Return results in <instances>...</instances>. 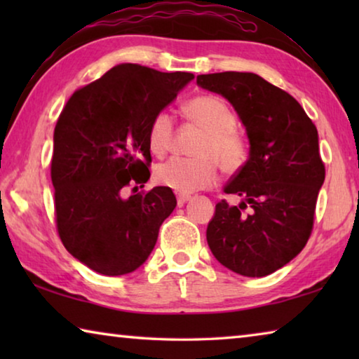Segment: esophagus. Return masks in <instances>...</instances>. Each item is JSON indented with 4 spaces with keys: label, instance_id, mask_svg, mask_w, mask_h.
<instances>
[{
    "label": "esophagus",
    "instance_id": "esophagus-1",
    "mask_svg": "<svg viewBox=\"0 0 359 359\" xmlns=\"http://www.w3.org/2000/svg\"><path fill=\"white\" fill-rule=\"evenodd\" d=\"M190 199H191V194H185V193L177 194V204L179 205H184L187 201H190Z\"/></svg>",
    "mask_w": 359,
    "mask_h": 359
}]
</instances>
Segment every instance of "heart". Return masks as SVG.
I'll return each instance as SVG.
<instances>
[{
  "label": "heart",
  "mask_w": 359,
  "mask_h": 359,
  "mask_svg": "<svg viewBox=\"0 0 359 359\" xmlns=\"http://www.w3.org/2000/svg\"><path fill=\"white\" fill-rule=\"evenodd\" d=\"M184 114L204 131V137L194 147L193 158L175 156L155 168L154 179L160 187L177 193H193L210 187L217 177V165L223 172L234 174L245 165L248 145L236 130V114L226 101L215 95H201L188 100ZM174 137V120L166 111L151 117L147 130V144L154 155L163 156Z\"/></svg>",
  "instance_id": "obj_1"
}]
</instances>
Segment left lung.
<instances>
[{
    "label": "left lung",
    "instance_id": "left-lung-1",
    "mask_svg": "<svg viewBox=\"0 0 359 359\" xmlns=\"http://www.w3.org/2000/svg\"><path fill=\"white\" fill-rule=\"evenodd\" d=\"M199 87L226 98L244 123L250 154L208 226V244L236 274L264 277L290 263L311 238L325 182L317 126L293 96L253 72L196 77Z\"/></svg>",
    "mask_w": 359,
    "mask_h": 359
}]
</instances>
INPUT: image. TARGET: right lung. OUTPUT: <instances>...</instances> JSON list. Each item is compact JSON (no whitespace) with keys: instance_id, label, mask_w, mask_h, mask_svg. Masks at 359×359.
Segmentation results:
<instances>
[{"instance_id":"obj_1","label":"right lung","mask_w":359,"mask_h":359,"mask_svg":"<svg viewBox=\"0 0 359 359\" xmlns=\"http://www.w3.org/2000/svg\"><path fill=\"white\" fill-rule=\"evenodd\" d=\"M194 76L147 66H114L76 90L53 133L50 177L58 236L72 257L102 276L136 271L171 215V188L144 187L151 163L147 130Z\"/></svg>"}]
</instances>
